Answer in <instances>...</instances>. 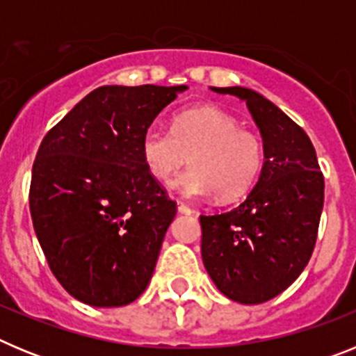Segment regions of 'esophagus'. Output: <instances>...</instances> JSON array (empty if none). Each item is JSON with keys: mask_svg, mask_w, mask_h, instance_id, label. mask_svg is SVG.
<instances>
[{"mask_svg": "<svg viewBox=\"0 0 356 356\" xmlns=\"http://www.w3.org/2000/svg\"><path fill=\"white\" fill-rule=\"evenodd\" d=\"M178 212H181V213H193L194 210L191 209V207H188L187 203H184V201H178Z\"/></svg>", "mask_w": 356, "mask_h": 356, "instance_id": "esophagus-1", "label": "esophagus"}]
</instances>
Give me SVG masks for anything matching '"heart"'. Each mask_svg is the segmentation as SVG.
I'll return each mask as SVG.
<instances>
[{
    "instance_id": "1",
    "label": "heart",
    "mask_w": 356,
    "mask_h": 356,
    "mask_svg": "<svg viewBox=\"0 0 356 356\" xmlns=\"http://www.w3.org/2000/svg\"><path fill=\"white\" fill-rule=\"evenodd\" d=\"M143 160L155 180L168 184L187 162L191 168L175 181L185 196L216 194L237 201L259 181L266 147L259 131L242 128L237 118L216 106L180 112L171 131L151 127L144 131Z\"/></svg>"
}]
</instances>
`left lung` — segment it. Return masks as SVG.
<instances>
[{"label":"left lung","mask_w":356,"mask_h":356,"mask_svg":"<svg viewBox=\"0 0 356 356\" xmlns=\"http://www.w3.org/2000/svg\"><path fill=\"white\" fill-rule=\"evenodd\" d=\"M244 99L266 147L262 175L241 205L201 213V257L217 289L244 305L273 300L301 275L316 248L325 176L301 127L244 87H216Z\"/></svg>","instance_id":"left-lung-1"}]
</instances>
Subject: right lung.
I'll use <instances>...</instances> for the list:
<instances>
[{
  "mask_svg": "<svg viewBox=\"0 0 356 356\" xmlns=\"http://www.w3.org/2000/svg\"><path fill=\"white\" fill-rule=\"evenodd\" d=\"M185 85H105L40 143L30 213L62 287L92 307H122L146 291L176 201L147 171L143 135Z\"/></svg>",
  "mask_w": 356,
  "mask_h": 356,
  "instance_id": "right-lung-1",
  "label": "right lung"
}]
</instances>
